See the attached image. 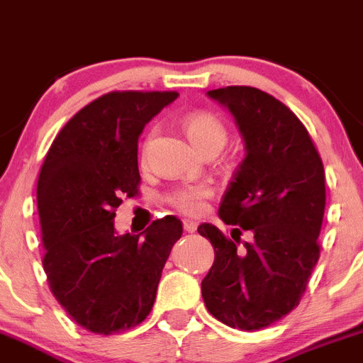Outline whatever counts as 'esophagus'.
<instances>
[{
    "label": "esophagus",
    "mask_w": 363,
    "mask_h": 363,
    "mask_svg": "<svg viewBox=\"0 0 363 363\" xmlns=\"http://www.w3.org/2000/svg\"><path fill=\"white\" fill-rule=\"evenodd\" d=\"M184 231L188 233L197 231V222H193V220H184Z\"/></svg>",
    "instance_id": "obj_1"
}]
</instances>
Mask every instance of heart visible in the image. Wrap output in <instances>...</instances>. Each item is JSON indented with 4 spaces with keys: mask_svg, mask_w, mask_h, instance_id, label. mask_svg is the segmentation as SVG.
Instances as JSON below:
<instances>
[{
    "mask_svg": "<svg viewBox=\"0 0 363 363\" xmlns=\"http://www.w3.org/2000/svg\"><path fill=\"white\" fill-rule=\"evenodd\" d=\"M184 128L189 141L201 152L211 150V148L222 150V147L228 141V128H225L223 121L213 113L202 111V113L189 114L184 120ZM152 138H154V132L145 141V150H147ZM209 195H211V189L204 184L184 186V188L175 191L174 204L188 215H199L204 209V201Z\"/></svg>",
    "mask_w": 363,
    "mask_h": 363,
    "instance_id": "1",
    "label": "heart"
}]
</instances>
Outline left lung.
Returning a JSON list of instances; mask_svg holds the SVG:
<instances>
[{
	"label": "left lung",
	"mask_w": 363,
	"mask_h": 363,
	"mask_svg": "<svg viewBox=\"0 0 363 363\" xmlns=\"http://www.w3.org/2000/svg\"><path fill=\"white\" fill-rule=\"evenodd\" d=\"M228 107L245 143L218 215L235 225L233 240L211 223L199 233L211 242L215 262L202 279V297L220 323L262 330L299 304L319 262L326 177L306 127L265 91L229 86L208 91ZM242 230L255 235L238 249Z\"/></svg>",
	"instance_id": "left-lung-1"
}]
</instances>
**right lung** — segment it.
<instances>
[{"label": "right lung", "mask_w": 363, "mask_h": 363, "mask_svg": "<svg viewBox=\"0 0 363 363\" xmlns=\"http://www.w3.org/2000/svg\"><path fill=\"white\" fill-rule=\"evenodd\" d=\"M175 91H113L57 134L37 181L43 267L50 290L74 323L113 335L147 319L162 267L182 236L177 216L140 235H118L116 208L140 186L138 141Z\"/></svg>", "instance_id": "add662e5"}]
</instances>
